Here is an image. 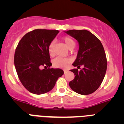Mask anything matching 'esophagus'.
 I'll return each instance as SVG.
<instances>
[{
    "label": "esophagus",
    "mask_w": 124,
    "mask_h": 124,
    "mask_svg": "<svg viewBox=\"0 0 124 124\" xmlns=\"http://www.w3.org/2000/svg\"><path fill=\"white\" fill-rule=\"evenodd\" d=\"M67 72H68V70H64V74L67 73Z\"/></svg>",
    "instance_id": "1"
}]
</instances>
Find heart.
<instances>
[{
	"mask_svg": "<svg viewBox=\"0 0 124 124\" xmlns=\"http://www.w3.org/2000/svg\"><path fill=\"white\" fill-rule=\"evenodd\" d=\"M62 40L66 47L70 50L73 49L75 46V42L71 37H64L62 38ZM48 50V53L50 56H53L54 54V42L53 41H51L49 44ZM70 63H71L70 59L66 58H61V57H57L53 61V64L54 67L61 68H67Z\"/></svg>",
	"mask_w": 124,
	"mask_h": 124,
	"instance_id": "b5f03b06",
	"label": "heart"
}]
</instances>
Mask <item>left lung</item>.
I'll list each match as a JSON object with an SVG mask.
<instances>
[{"label":"left lung","mask_w":124,"mask_h":124,"mask_svg":"<svg viewBox=\"0 0 124 124\" xmlns=\"http://www.w3.org/2000/svg\"><path fill=\"white\" fill-rule=\"evenodd\" d=\"M66 33L77 40L79 45L73 64L77 68L71 70L74 79L69 85L79 94H90L99 88L106 74L107 61L104 47L100 40L86 30H70ZM81 65L83 68L78 71Z\"/></svg>","instance_id":"left-lung-1"}]
</instances>
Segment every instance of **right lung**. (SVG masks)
<instances>
[{"label": "right lung", "mask_w": 124, "mask_h": 124, "mask_svg": "<svg viewBox=\"0 0 124 124\" xmlns=\"http://www.w3.org/2000/svg\"><path fill=\"white\" fill-rule=\"evenodd\" d=\"M58 33L56 30H34L25 34L16 48L14 64L17 75L23 86L33 94L50 91L64 74L61 69L50 68L48 47ZM42 66L48 68L41 70Z\"/></svg>", "instance_id": "add662e5"}]
</instances>
